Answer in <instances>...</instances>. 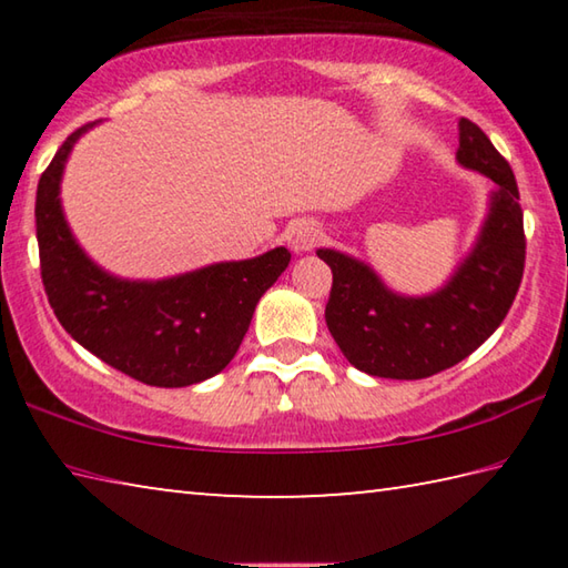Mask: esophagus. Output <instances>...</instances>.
I'll return each instance as SVG.
<instances>
[{"label":"esophagus","instance_id":"obj_1","mask_svg":"<svg viewBox=\"0 0 568 568\" xmlns=\"http://www.w3.org/2000/svg\"><path fill=\"white\" fill-rule=\"evenodd\" d=\"M321 240V227L313 220H297L285 233V243L293 253H307Z\"/></svg>","mask_w":568,"mask_h":568}]
</instances>
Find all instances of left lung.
<instances>
[{"mask_svg":"<svg viewBox=\"0 0 568 568\" xmlns=\"http://www.w3.org/2000/svg\"><path fill=\"white\" fill-rule=\"evenodd\" d=\"M456 160L491 180L494 192L474 247L438 291L400 295L358 257L318 250L333 271L325 323L348 363L368 376L418 381L468 358L501 325L521 285L526 237L511 168L466 118Z\"/></svg>","mask_w":568,"mask_h":568,"instance_id":"8db88e82","label":"left lung"}]
</instances>
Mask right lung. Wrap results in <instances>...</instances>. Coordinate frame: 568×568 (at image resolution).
Here are the masks:
<instances>
[{
    "instance_id": "right-lung-1",
    "label": "right lung",
    "mask_w": 568,
    "mask_h": 568,
    "mask_svg": "<svg viewBox=\"0 0 568 568\" xmlns=\"http://www.w3.org/2000/svg\"><path fill=\"white\" fill-rule=\"evenodd\" d=\"M98 122L74 130L37 185V243L44 293L72 338L112 368L158 388H182L217 376L233 361L255 305L291 263L285 247L250 261L128 281L84 253L67 225L60 185L74 142Z\"/></svg>"
}]
</instances>
